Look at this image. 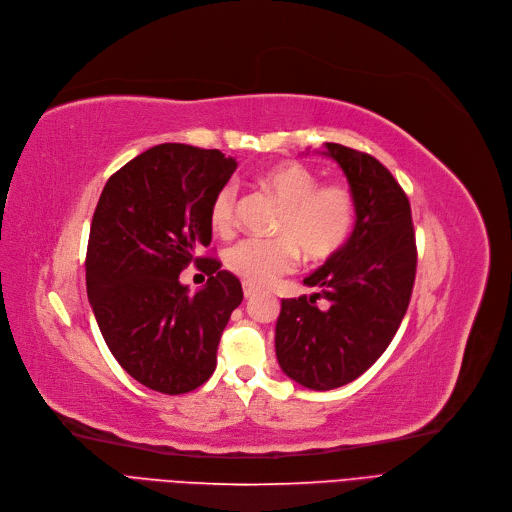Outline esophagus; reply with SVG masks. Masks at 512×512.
<instances>
[{
	"label": "esophagus",
	"mask_w": 512,
	"mask_h": 512,
	"mask_svg": "<svg viewBox=\"0 0 512 512\" xmlns=\"http://www.w3.org/2000/svg\"><path fill=\"white\" fill-rule=\"evenodd\" d=\"M256 294H258V289H256L254 285H250V283H243V298H246V300H252Z\"/></svg>",
	"instance_id": "esophagus-1"
}]
</instances>
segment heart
I'll use <instances>...</instances> for the list:
<instances>
[{
	"mask_svg": "<svg viewBox=\"0 0 512 512\" xmlns=\"http://www.w3.org/2000/svg\"><path fill=\"white\" fill-rule=\"evenodd\" d=\"M302 162H281L260 177V185L283 206L273 239H241L225 254L229 269L250 285H266L296 266L298 250L308 260H325L342 250L356 225V198L342 183H323ZM237 187L225 185L210 206L214 231L235 225Z\"/></svg>",
	"mask_w": 512,
	"mask_h": 512,
	"instance_id": "1",
	"label": "heart"
}]
</instances>
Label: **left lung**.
Here are the masks:
<instances>
[{"label":"left lung","mask_w":512,"mask_h":512,"mask_svg":"<svg viewBox=\"0 0 512 512\" xmlns=\"http://www.w3.org/2000/svg\"><path fill=\"white\" fill-rule=\"evenodd\" d=\"M321 154L344 170L356 225L346 246L304 279L319 291L281 300L275 352L289 379L327 392L373 367L394 339L415 285L417 246L406 193L377 158L339 143H325Z\"/></svg>","instance_id":"1"}]
</instances>
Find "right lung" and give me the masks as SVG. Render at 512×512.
Listing matches in <instances>:
<instances>
[{
    "label": "right lung",
    "mask_w": 512,
    "mask_h": 512,
    "mask_svg": "<svg viewBox=\"0 0 512 512\" xmlns=\"http://www.w3.org/2000/svg\"><path fill=\"white\" fill-rule=\"evenodd\" d=\"M235 168L218 150L162 143L116 170L93 212L89 304L120 367L154 392L187 394L210 379L243 300L233 273L198 258L212 239V200ZM189 261L211 275L193 297L178 281Z\"/></svg>",
    "instance_id": "add662e5"
}]
</instances>
